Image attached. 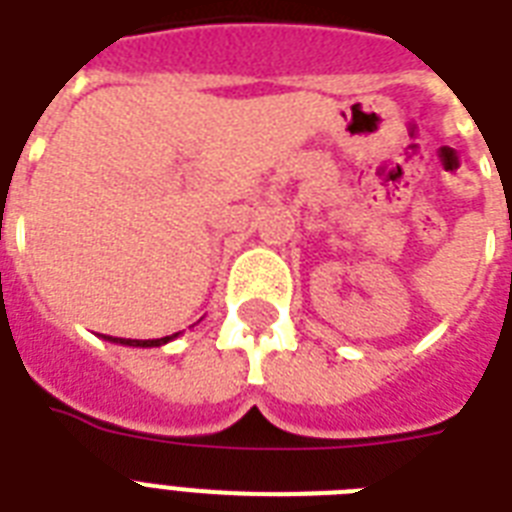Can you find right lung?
<instances>
[{
    "instance_id": "1",
    "label": "right lung",
    "mask_w": 512,
    "mask_h": 512,
    "mask_svg": "<svg viewBox=\"0 0 512 512\" xmlns=\"http://www.w3.org/2000/svg\"><path fill=\"white\" fill-rule=\"evenodd\" d=\"M177 335H180V332H175V335H170V337H159V340H124V337L103 335V340L116 342V345H130V348H159V345H167L170 340H175Z\"/></svg>"
}]
</instances>
